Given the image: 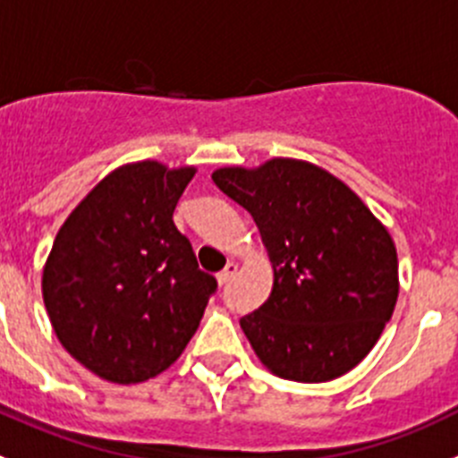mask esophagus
<instances>
[{"instance_id":"obj_1","label":"esophagus","mask_w":458,"mask_h":458,"mask_svg":"<svg viewBox=\"0 0 458 458\" xmlns=\"http://www.w3.org/2000/svg\"><path fill=\"white\" fill-rule=\"evenodd\" d=\"M237 271H239L237 262H228V265H225V269L216 274V280H219V285H225V283H228V280L233 278L234 274H237Z\"/></svg>"}]
</instances>
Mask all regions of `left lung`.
Returning a JSON list of instances; mask_svg holds the SVG:
<instances>
[{
	"label": "left lung",
	"instance_id": "8db88e82",
	"mask_svg": "<svg viewBox=\"0 0 458 458\" xmlns=\"http://www.w3.org/2000/svg\"><path fill=\"white\" fill-rule=\"evenodd\" d=\"M212 180L250 212L274 267L269 299L239 319L259 362L301 383L333 381L356 368L397 303L388 228L347 184L310 162L225 166Z\"/></svg>",
	"mask_w": 458,
	"mask_h": 458
}]
</instances>
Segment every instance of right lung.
I'll list each match as a JSON object with an SVG mask.
<instances>
[{
    "label": "right lung",
    "mask_w": 458,
    "mask_h": 458,
    "mask_svg": "<svg viewBox=\"0 0 458 458\" xmlns=\"http://www.w3.org/2000/svg\"><path fill=\"white\" fill-rule=\"evenodd\" d=\"M193 166L134 162L86 193L43 267V301L65 352L111 383H141L178 360L216 278L173 224Z\"/></svg>",
    "instance_id": "right-lung-1"
}]
</instances>
